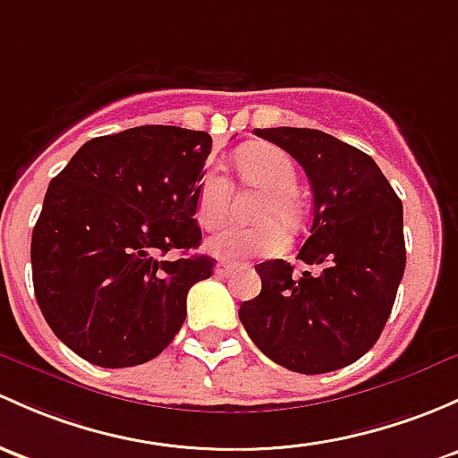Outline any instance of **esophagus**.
I'll return each instance as SVG.
<instances>
[{
    "mask_svg": "<svg viewBox=\"0 0 458 458\" xmlns=\"http://www.w3.org/2000/svg\"><path fill=\"white\" fill-rule=\"evenodd\" d=\"M233 269H234L233 263L221 261V263H216V266H215V274H216V276H230V274H233Z\"/></svg>",
    "mask_w": 458,
    "mask_h": 458,
    "instance_id": "1",
    "label": "esophagus"
}]
</instances>
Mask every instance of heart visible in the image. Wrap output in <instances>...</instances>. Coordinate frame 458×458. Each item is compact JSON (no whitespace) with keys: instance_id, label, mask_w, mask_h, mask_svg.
Returning a JSON list of instances; mask_svg holds the SVG:
<instances>
[{"instance_id":"heart-1","label":"heart","mask_w":458,"mask_h":458,"mask_svg":"<svg viewBox=\"0 0 458 458\" xmlns=\"http://www.w3.org/2000/svg\"><path fill=\"white\" fill-rule=\"evenodd\" d=\"M239 175L250 186L266 191L267 197L259 210V219L266 221L254 228H225L215 234L206 248L221 261H243L252 257H274L290 243L285 219L298 224V173L296 165L285 151L272 144H250L237 156ZM230 201V184L219 171H208L199 182L195 195V219L204 230H216L225 221Z\"/></svg>"}]
</instances>
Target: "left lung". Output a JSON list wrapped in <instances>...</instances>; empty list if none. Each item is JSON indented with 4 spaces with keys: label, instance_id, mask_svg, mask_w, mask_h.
<instances>
[{
    "label": "left lung",
    "instance_id": "8db88e82",
    "mask_svg": "<svg viewBox=\"0 0 458 458\" xmlns=\"http://www.w3.org/2000/svg\"><path fill=\"white\" fill-rule=\"evenodd\" d=\"M305 168L314 219L298 259L259 263L261 293L239 320L272 362L318 375L343 369L377 343L406 267L402 199L373 157L318 129H254Z\"/></svg>",
    "mask_w": 458,
    "mask_h": 458
}]
</instances>
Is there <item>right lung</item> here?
Here are the masks:
<instances>
[{"mask_svg":"<svg viewBox=\"0 0 458 458\" xmlns=\"http://www.w3.org/2000/svg\"><path fill=\"white\" fill-rule=\"evenodd\" d=\"M213 138L144 124L85 142L50 182L30 261L35 296L61 343L103 369L144 364L173 343L186 293L215 259L197 248L195 195Z\"/></svg>","mask_w":458,"mask_h":458,"instance_id":"obj_1","label":"right lung"}]
</instances>
